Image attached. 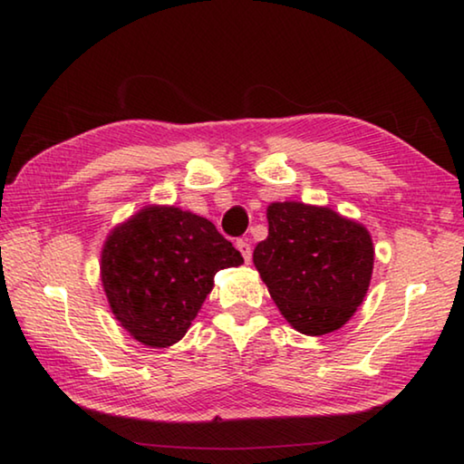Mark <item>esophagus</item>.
Instances as JSON below:
<instances>
[{
  "label": "esophagus",
  "instance_id": "esophagus-1",
  "mask_svg": "<svg viewBox=\"0 0 464 464\" xmlns=\"http://www.w3.org/2000/svg\"><path fill=\"white\" fill-rule=\"evenodd\" d=\"M235 246H237V249L241 251V256H243V260H246V264H249V260H251V246H249V243L246 239H239L237 243H235Z\"/></svg>",
  "mask_w": 464,
  "mask_h": 464
}]
</instances>
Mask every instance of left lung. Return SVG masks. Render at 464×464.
<instances>
[{
    "label": "left lung",
    "instance_id": "1",
    "mask_svg": "<svg viewBox=\"0 0 464 464\" xmlns=\"http://www.w3.org/2000/svg\"><path fill=\"white\" fill-rule=\"evenodd\" d=\"M254 264L285 319L304 335L340 329L362 304L374 247L364 225L327 207L272 202Z\"/></svg>",
    "mask_w": 464,
    "mask_h": 464
}]
</instances>
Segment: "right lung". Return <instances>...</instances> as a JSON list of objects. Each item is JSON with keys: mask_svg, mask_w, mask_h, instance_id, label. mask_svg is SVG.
Masks as SVG:
<instances>
[{"mask_svg": "<svg viewBox=\"0 0 464 464\" xmlns=\"http://www.w3.org/2000/svg\"><path fill=\"white\" fill-rule=\"evenodd\" d=\"M241 264L208 218L149 204L110 231L100 276L121 325L149 348H168L198 315L215 274Z\"/></svg>", "mask_w": 464, "mask_h": 464, "instance_id": "add662e5", "label": "right lung"}]
</instances>
